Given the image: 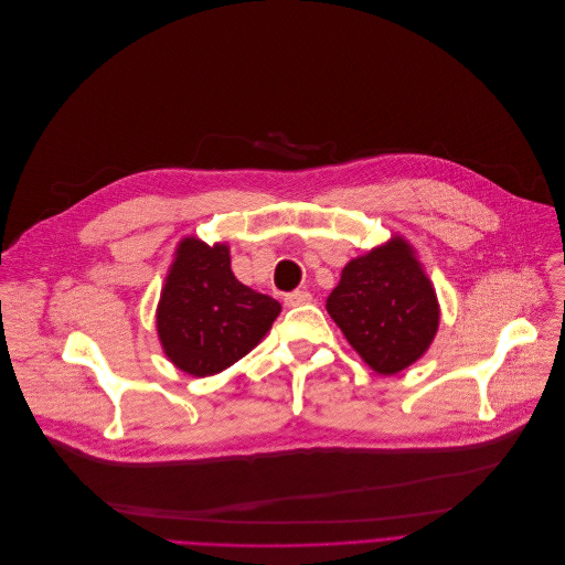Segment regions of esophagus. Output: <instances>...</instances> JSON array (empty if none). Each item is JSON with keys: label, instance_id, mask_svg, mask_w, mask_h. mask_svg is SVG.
<instances>
[{"label": "esophagus", "instance_id": "1", "mask_svg": "<svg viewBox=\"0 0 565 565\" xmlns=\"http://www.w3.org/2000/svg\"><path fill=\"white\" fill-rule=\"evenodd\" d=\"M311 302V294L309 291H294L285 298L287 307H300V305H309Z\"/></svg>", "mask_w": 565, "mask_h": 565}]
</instances>
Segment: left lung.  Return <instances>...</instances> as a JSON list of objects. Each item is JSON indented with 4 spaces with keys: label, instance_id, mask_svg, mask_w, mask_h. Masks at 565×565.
Masks as SVG:
<instances>
[{
    "label": "left lung",
    "instance_id": "left-lung-1",
    "mask_svg": "<svg viewBox=\"0 0 565 565\" xmlns=\"http://www.w3.org/2000/svg\"><path fill=\"white\" fill-rule=\"evenodd\" d=\"M327 311L381 376H394L425 356L440 322L436 289L416 249L398 234L345 265Z\"/></svg>",
    "mask_w": 565,
    "mask_h": 565
}]
</instances>
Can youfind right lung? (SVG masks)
I'll return each instance as SVG.
<instances>
[{
  "mask_svg": "<svg viewBox=\"0 0 565 565\" xmlns=\"http://www.w3.org/2000/svg\"><path fill=\"white\" fill-rule=\"evenodd\" d=\"M280 309L278 300L234 276L227 243L206 245L186 236L167 271L156 329L167 359L180 372L202 379L247 356Z\"/></svg>",
  "mask_w": 565,
  "mask_h": 565,
  "instance_id": "1",
  "label": "right lung"
}]
</instances>
